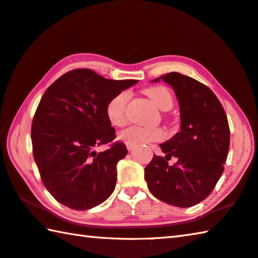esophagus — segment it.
<instances>
[{
	"label": "esophagus",
	"instance_id": "obj_1",
	"mask_svg": "<svg viewBox=\"0 0 258 258\" xmlns=\"http://www.w3.org/2000/svg\"><path fill=\"white\" fill-rule=\"evenodd\" d=\"M126 149H128V151H133L135 149V145L134 144H130V143H126Z\"/></svg>",
	"mask_w": 258,
	"mask_h": 258
}]
</instances>
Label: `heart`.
Returning a JSON list of instances; mask_svg holds the SVG:
<instances>
[{
    "label": "heart",
    "mask_w": 258,
    "mask_h": 258,
    "mask_svg": "<svg viewBox=\"0 0 258 258\" xmlns=\"http://www.w3.org/2000/svg\"><path fill=\"white\" fill-rule=\"evenodd\" d=\"M145 95L157 105V106L162 109V111H168L172 106V95L166 87L157 86L151 87L144 90ZM130 94L129 91H120L116 95H114L111 99L108 100L106 105V115L108 121L113 125L121 126L125 123L126 115L125 108L128 104ZM164 138V132L161 128H146V126H138L132 125L129 128L124 129L123 132L120 133V139L125 143H130L134 145H142L147 144L151 142L162 141Z\"/></svg>",
    "instance_id": "b5f03b06"
}]
</instances>
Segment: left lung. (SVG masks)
Masks as SVG:
<instances>
[{"label": "left lung", "mask_w": 258, "mask_h": 258, "mask_svg": "<svg viewBox=\"0 0 258 258\" xmlns=\"http://www.w3.org/2000/svg\"><path fill=\"white\" fill-rule=\"evenodd\" d=\"M172 87L179 103L180 132L160 145L166 158L154 155L145 168L151 193L168 205L186 208L205 200L224 170L230 126L221 101L197 80L177 72L153 80ZM177 158L169 166L167 160Z\"/></svg>", "instance_id": "8db88e82"}]
</instances>
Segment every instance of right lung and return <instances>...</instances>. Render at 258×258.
I'll return each mask as SVG.
<instances>
[{"mask_svg":"<svg viewBox=\"0 0 258 258\" xmlns=\"http://www.w3.org/2000/svg\"><path fill=\"white\" fill-rule=\"evenodd\" d=\"M135 83L79 69L61 75L42 96L32 122L33 157L45 188L61 205L87 210L113 193L116 163L128 151L120 142L104 152L96 147L115 138L108 100Z\"/></svg>","mask_w":258,"mask_h":258,"instance_id":"right-lung-1","label":"right lung"}]
</instances>
